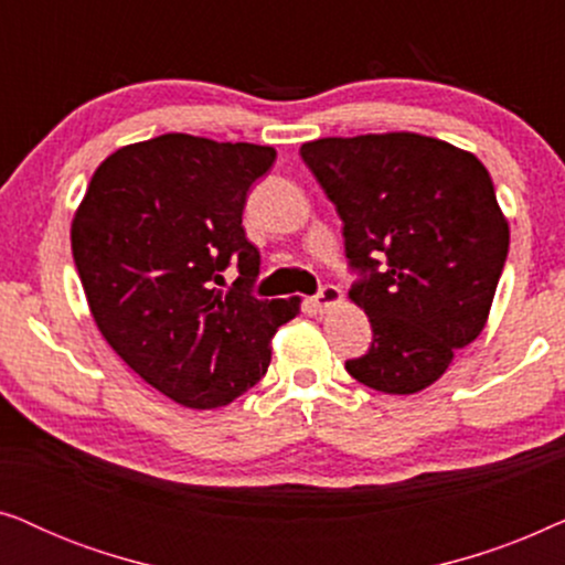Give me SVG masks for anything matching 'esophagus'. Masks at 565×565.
<instances>
[{"label":"esophagus","mask_w":565,"mask_h":565,"mask_svg":"<svg viewBox=\"0 0 565 565\" xmlns=\"http://www.w3.org/2000/svg\"><path fill=\"white\" fill-rule=\"evenodd\" d=\"M339 303H342V290H339L337 285H323V288L313 296V306L319 313H327Z\"/></svg>","instance_id":"esophagus-1"}]
</instances>
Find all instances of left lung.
Returning a JSON list of instances; mask_svg holds the SVG:
<instances>
[{"label": "left lung", "mask_w": 565, "mask_h": 565, "mask_svg": "<svg viewBox=\"0 0 565 565\" xmlns=\"http://www.w3.org/2000/svg\"><path fill=\"white\" fill-rule=\"evenodd\" d=\"M300 157L362 273L350 300L367 313L373 344L347 373L391 396L424 391L483 331L504 269L509 223L489 169L408 130L319 138Z\"/></svg>", "instance_id": "obj_1"}]
</instances>
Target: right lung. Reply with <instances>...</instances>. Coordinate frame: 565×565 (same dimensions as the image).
<instances>
[{
    "label": "right lung",
    "mask_w": 565,
    "mask_h": 565,
    "mask_svg": "<svg viewBox=\"0 0 565 565\" xmlns=\"http://www.w3.org/2000/svg\"><path fill=\"white\" fill-rule=\"evenodd\" d=\"M277 151L164 134L110 153L72 221V252L99 334L151 388L188 408H218L262 381L275 331L300 298L244 290L259 252L244 234L252 182ZM234 258L237 288L220 273Z\"/></svg>",
    "instance_id": "obj_1"
}]
</instances>
